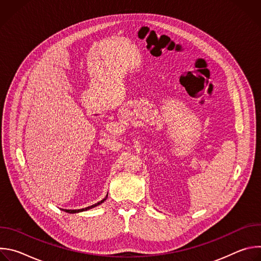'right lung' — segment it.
<instances>
[{"label":"right lung","mask_w":261,"mask_h":261,"mask_svg":"<svg viewBox=\"0 0 261 261\" xmlns=\"http://www.w3.org/2000/svg\"><path fill=\"white\" fill-rule=\"evenodd\" d=\"M105 199H106V198H104L103 200H101V201H99V202H97V203H95V204H93V205H91V206L85 207V208H80V210H63V211H65L66 213H70V214H75V213H80V212L88 211V210H90V208H92V207H95V206H97V205L101 204L102 202H104V200H105Z\"/></svg>","instance_id":"add662e5"}]
</instances>
